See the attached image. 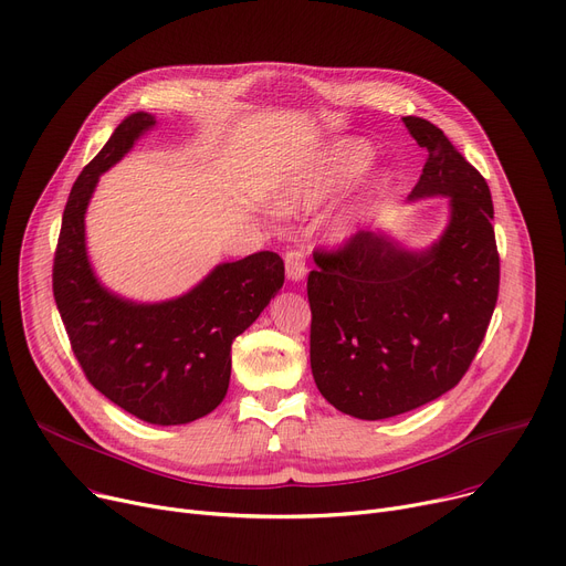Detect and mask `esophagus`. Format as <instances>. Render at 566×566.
<instances>
[{
  "mask_svg": "<svg viewBox=\"0 0 566 566\" xmlns=\"http://www.w3.org/2000/svg\"><path fill=\"white\" fill-rule=\"evenodd\" d=\"M284 266H286V277L293 282H300L307 275V261L303 250H289L284 254Z\"/></svg>",
  "mask_w": 566,
  "mask_h": 566,
  "instance_id": "esophagus-1",
  "label": "esophagus"
}]
</instances>
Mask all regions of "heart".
Here are the masks:
<instances>
[{
	"label": "heart",
	"mask_w": 566,
	"mask_h": 566,
	"mask_svg": "<svg viewBox=\"0 0 566 566\" xmlns=\"http://www.w3.org/2000/svg\"><path fill=\"white\" fill-rule=\"evenodd\" d=\"M370 161L373 147L368 143L357 138L338 140L305 170L286 179L277 193V205L286 213L312 211L357 179L370 166ZM348 218H338L332 234L336 239H344L348 234Z\"/></svg>",
	"instance_id": "obj_1"
}]
</instances>
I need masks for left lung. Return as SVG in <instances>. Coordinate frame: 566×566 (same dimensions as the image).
I'll use <instances>...</instances> for the list:
<instances>
[{
  "label": "left lung",
  "instance_id": "obj_1",
  "mask_svg": "<svg viewBox=\"0 0 566 566\" xmlns=\"http://www.w3.org/2000/svg\"><path fill=\"white\" fill-rule=\"evenodd\" d=\"M405 127L428 161L409 200L448 196L450 222L426 252L359 232L314 252L307 277L310 357L323 398L355 419L380 421L453 389L492 321L501 259L484 177L423 118Z\"/></svg>",
  "mask_w": 566,
  "mask_h": 566
}]
</instances>
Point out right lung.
Masks as SVG:
<instances>
[{
	"label": "right lung",
	"instance_id": "right-lung-1",
	"mask_svg": "<svg viewBox=\"0 0 566 566\" xmlns=\"http://www.w3.org/2000/svg\"><path fill=\"white\" fill-rule=\"evenodd\" d=\"M155 123L149 113H132L74 181L52 289L86 380L140 421L181 426L207 417L228 394L232 342L282 289L284 261L263 250L220 263L196 289L157 305L129 303L97 282L86 254V207L99 175Z\"/></svg>",
	"mask_w": 566,
	"mask_h": 566
}]
</instances>
